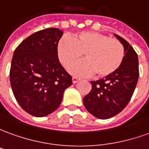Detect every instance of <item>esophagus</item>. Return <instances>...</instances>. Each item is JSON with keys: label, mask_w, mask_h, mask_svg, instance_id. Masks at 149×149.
I'll return each instance as SVG.
<instances>
[{"label": "esophagus", "mask_w": 149, "mask_h": 149, "mask_svg": "<svg viewBox=\"0 0 149 149\" xmlns=\"http://www.w3.org/2000/svg\"><path fill=\"white\" fill-rule=\"evenodd\" d=\"M79 81H80V79H78V78H76V77H73L72 78L73 84H76V83L79 82Z\"/></svg>", "instance_id": "34e87169"}]
</instances>
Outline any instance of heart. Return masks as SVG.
I'll use <instances>...</instances> for the list:
<instances>
[{
	"mask_svg": "<svg viewBox=\"0 0 149 149\" xmlns=\"http://www.w3.org/2000/svg\"><path fill=\"white\" fill-rule=\"evenodd\" d=\"M84 53L86 60L74 65L70 72L76 76L95 73L98 78H105L121 67L125 49L119 40L94 31H82L72 39L64 36L58 42V58L65 68L80 60Z\"/></svg>",
	"mask_w": 149,
	"mask_h": 149,
	"instance_id": "obj_1",
	"label": "heart"
}]
</instances>
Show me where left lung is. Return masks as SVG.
Returning a JSON list of instances; mask_svg holds the SVG:
<instances>
[{"instance_id":"left-lung-1","label":"left lung","mask_w":149,"mask_h":149,"mask_svg":"<svg viewBox=\"0 0 149 149\" xmlns=\"http://www.w3.org/2000/svg\"><path fill=\"white\" fill-rule=\"evenodd\" d=\"M114 36L125 49L123 62L113 74L92 81V90L84 97L86 109L100 119L117 115L127 105L139 79L137 53L126 40L116 34Z\"/></svg>"}]
</instances>
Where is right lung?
Here are the masks:
<instances>
[{
  "instance_id": "1",
  "label": "right lung",
  "mask_w": 149,
  "mask_h": 149,
  "mask_svg": "<svg viewBox=\"0 0 149 149\" xmlns=\"http://www.w3.org/2000/svg\"><path fill=\"white\" fill-rule=\"evenodd\" d=\"M63 31L47 28L31 35L14 50L10 85L14 97L26 113L45 117L61 104L63 93L72 84L57 56Z\"/></svg>"
}]
</instances>
